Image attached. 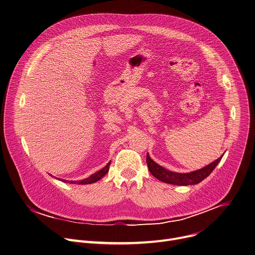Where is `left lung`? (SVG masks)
I'll return each instance as SVG.
<instances>
[{
	"label": "left lung",
	"instance_id": "left-lung-1",
	"mask_svg": "<svg viewBox=\"0 0 255 255\" xmlns=\"http://www.w3.org/2000/svg\"><path fill=\"white\" fill-rule=\"evenodd\" d=\"M223 156L220 157L218 160L214 161L213 163H211L210 165L191 172V173H176V172H171L165 168H163L162 166L158 165L156 162H154L149 154H147V165H148V169L150 171V173L157 178L158 180H160L161 182L167 183V184H171V185H176V186H188V185H196L201 183L203 180H205L213 171L214 169L218 166V164L221 162Z\"/></svg>",
	"mask_w": 255,
	"mask_h": 255
}]
</instances>
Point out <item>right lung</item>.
<instances>
[{
    "label": "right lung",
    "instance_id": "right-lung-1",
    "mask_svg": "<svg viewBox=\"0 0 255 255\" xmlns=\"http://www.w3.org/2000/svg\"><path fill=\"white\" fill-rule=\"evenodd\" d=\"M110 163H111V162H109L103 169H101L100 171L94 173L93 175H91L90 177H88V178H86V179H84V180H81V181H78V182H77V181H66V180H61V179H60V181L64 182V183H67V182H68V183H70V184H78V185L93 184V183L99 181L101 178H103V177L107 174V172H108V170H109ZM58 180H59V179H58Z\"/></svg>",
    "mask_w": 255,
    "mask_h": 255
}]
</instances>
